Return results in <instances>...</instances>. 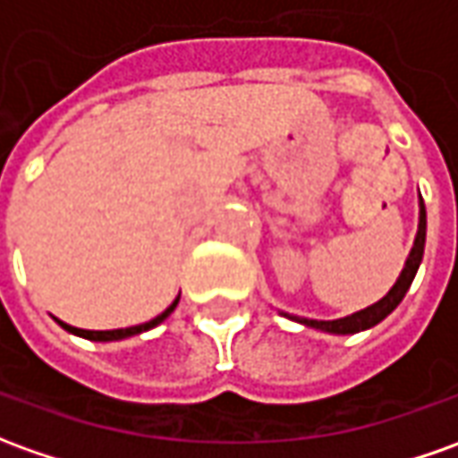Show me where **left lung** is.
<instances>
[{
    "label": "left lung",
    "instance_id": "1",
    "mask_svg": "<svg viewBox=\"0 0 458 458\" xmlns=\"http://www.w3.org/2000/svg\"><path fill=\"white\" fill-rule=\"evenodd\" d=\"M424 244H427V209H424V199L419 194V229H416L414 236V247L409 251V257L403 261V269L399 274V279L394 282V286L386 292V296H381L377 304L361 309V311H354L349 317H342V319H307V317H294V314H286L282 311L284 317L299 321L304 327H311V329L327 331V334H359V331H367L371 327H377L379 321H384L394 309L402 304V299L409 292V286L414 282L416 271H419V264H421V257H424Z\"/></svg>",
    "mask_w": 458,
    "mask_h": 458
}]
</instances>
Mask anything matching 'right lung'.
Returning <instances> with one entry per match:
<instances>
[{
	"label": "right lung",
	"mask_w": 458,
	"mask_h": 458,
	"mask_svg": "<svg viewBox=\"0 0 458 458\" xmlns=\"http://www.w3.org/2000/svg\"><path fill=\"white\" fill-rule=\"evenodd\" d=\"M176 304H179V296H176L174 301L169 304V307L164 309L159 317H154L151 321H144V324H137V327H127V329H112V331H89V329H77V327H69V324H64V321L56 319V324L62 327V329H66L69 334H74V336H81V339H89V342H122V339H127V336H137V334H141V331H149L154 329V327H159L172 311L176 309Z\"/></svg>",
	"instance_id": "obj_1"
}]
</instances>
